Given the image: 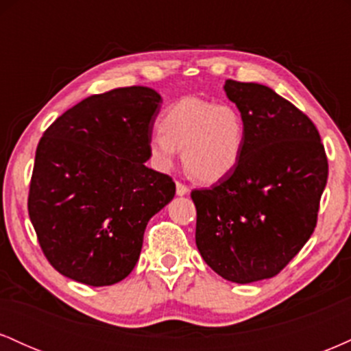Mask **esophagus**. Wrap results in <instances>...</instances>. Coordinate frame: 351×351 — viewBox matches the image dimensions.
<instances>
[{
    "instance_id": "1",
    "label": "esophagus",
    "mask_w": 351,
    "mask_h": 351,
    "mask_svg": "<svg viewBox=\"0 0 351 351\" xmlns=\"http://www.w3.org/2000/svg\"><path fill=\"white\" fill-rule=\"evenodd\" d=\"M188 193H189V188L186 186V184L180 183V181H176V195L184 196V195H188Z\"/></svg>"
}]
</instances>
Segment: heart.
<instances>
[{
  "label": "heart",
  "instance_id": "1",
  "mask_svg": "<svg viewBox=\"0 0 351 351\" xmlns=\"http://www.w3.org/2000/svg\"><path fill=\"white\" fill-rule=\"evenodd\" d=\"M158 128L148 140V153L160 170H170L180 148L183 167L193 178L216 183L231 175L243 158L245 123L231 104L180 99L163 112Z\"/></svg>",
  "mask_w": 351,
  "mask_h": 351
}]
</instances>
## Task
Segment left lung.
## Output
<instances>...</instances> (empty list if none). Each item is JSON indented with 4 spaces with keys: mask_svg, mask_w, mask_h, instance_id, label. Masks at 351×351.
Segmentation results:
<instances>
[{
    "mask_svg": "<svg viewBox=\"0 0 351 351\" xmlns=\"http://www.w3.org/2000/svg\"><path fill=\"white\" fill-rule=\"evenodd\" d=\"M245 123L243 158L209 189H195L196 245L237 284L271 279L312 236L328 162L317 127L272 88L228 79Z\"/></svg>",
    "mask_w": 351,
    "mask_h": 351,
    "instance_id": "left-lung-1",
    "label": "left lung"
}]
</instances>
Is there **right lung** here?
<instances>
[{
    "label": "right lung",
    "instance_id": "right-lung-1",
    "mask_svg": "<svg viewBox=\"0 0 351 351\" xmlns=\"http://www.w3.org/2000/svg\"><path fill=\"white\" fill-rule=\"evenodd\" d=\"M160 104L148 87L94 94L39 140L27 211L62 276L104 287L135 267L148 221L176 191L171 176L145 167Z\"/></svg>",
    "mask_w": 351,
    "mask_h": 351
}]
</instances>
